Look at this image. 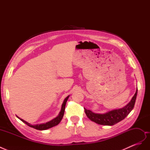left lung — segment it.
<instances>
[{
	"instance_id": "obj_1",
	"label": "left lung",
	"mask_w": 150,
	"mask_h": 150,
	"mask_svg": "<svg viewBox=\"0 0 150 150\" xmlns=\"http://www.w3.org/2000/svg\"><path fill=\"white\" fill-rule=\"evenodd\" d=\"M137 93L138 89H137V91H136L133 97L131 99V101L122 108L112 110L105 113V114L94 113L91 111L86 110V108H84L85 113L89 120L95 122L97 124L106 126H112L124 120L132 111L134 106L136 99H137Z\"/></svg>"
}]
</instances>
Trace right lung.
I'll use <instances>...</instances> for the list:
<instances>
[{
	"mask_svg": "<svg viewBox=\"0 0 150 150\" xmlns=\"http://www.w3.org/2000/svg\"><path fill=\"white\" fill-rule=\"evenodd\" d=\"M69 96H68L65 99L64 102H63L62 104V108H61V110L59 112V115L56 118L53 119L52 120L50 121L49 122H46V123H44V124H40V125H30L29 123H28V122L25 121L24 120H22L21 118H20V117H19L18 116H17L18 118L20 119L22 122H24V123H25L27 125L30 126V127H32V128H33L34 129H36L38 130H45V129H49V128H52V127L53 126H55L56 125H57L59 122H61V120L62 119L63 117V116H64V111H65V106H66V102L67 101L68 98H69Z\"/></svg>",
	"mask_w": 150,
	"mask_h": 150,
	"instance_id": "right-lung-1",
	"label": "right lung"
}]
</instances>
